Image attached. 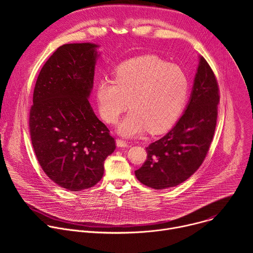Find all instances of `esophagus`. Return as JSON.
I'll return each instance as SVG.
<instances>
[{
	"label": "esophagus",
	"instance_id": "obj_1",
	"mask_svg": "<svg viewBox=\"0 0 253 253\" xmlns=\"http://www.w3.org/2000/svg\"><path fill=\"white\" fill-rule=\"evenodd\" d=\"M116 145H117V147H119V148H125V147H128V146H129L128 143H127L126 141L122 140V139H117V140H116Z\"/></svg>",
	"mask_w": 253,
	"mask_h": 253
}]
</instances>
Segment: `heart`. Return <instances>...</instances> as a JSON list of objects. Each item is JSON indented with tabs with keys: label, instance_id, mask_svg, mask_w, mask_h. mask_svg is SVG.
I'll return each mask as SVG.
<instances>
[{
	"label": "heart",
	"instance_id": "obj_1",
	"mask_svg": "<svg viewBox=\"0 0 253 253\" xmlns=\"http://www.w3.org/2000/svg\"><path fill=\"white\" fill-rule=\"evenodd\" d=\"M188 90V79L181 68L147 56L122 64L115 80L101 79L96 99L100 116L108 124L117 123L130 106L132 110L117 132L134 137L147 130L160 133L170 128L183 111Z\"/></svg>",
	"mask_w": 253,
	"mask_h": 253
}]
</instances>
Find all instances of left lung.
<instances>
[{
	"instance_id": "left-lung-1",
	"label": "left lung",
	"mask_w": 253,
	"mask_h": 253,
	"mask_svg": "<svg viewBox=\"0 0 253 253\" xmlns=\"http://www.w3.org/2000/svg\"><path fill=\"white\" fill-rule=\"evenodd\" d=\"M219 93L206 60L199 56L189 102L182 116L146 148L147 160L135 171L141 183L166 189L184 182L202 164L214 135Z\"/></svg>"
}]
</instances>
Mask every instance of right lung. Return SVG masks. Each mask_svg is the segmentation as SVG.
Wrapping results in <instances>:
<instances>
[{"label":"right lung","mask_w":253,"mask_h":253,"mask_svg":"<svg viewBox=\"0 0 253 253\" xmlns=\"http://www.w3.org/2000/svg\"><path fill=\"white\" fill-rule=\"evenodd\" d=\"M99 47L93 43L59 47L35 85L29 121L33 148L47 176L70 191L97 184L105 159L116 148L89 103Z\"/></svg>","instance_id":"obj_1"}]
</instances>
